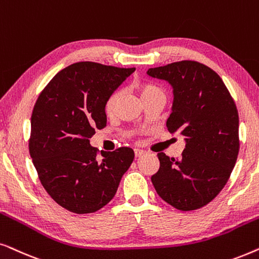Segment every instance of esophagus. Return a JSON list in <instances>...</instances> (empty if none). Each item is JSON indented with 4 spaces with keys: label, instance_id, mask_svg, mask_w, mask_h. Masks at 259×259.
I'll return each instance as SVG.
<instances>
[{
    "label": "esophagus",
    "instance_id": "1",
    "mask_svg": "<svg viewBox=\"0 0 259 259\" xmlns=\"http://www.w3.org/2000/svg\"><path fill=\"white\" fill-rule=\"evenodd\" d=\"M134 151H135V156H136V157L142 156V155H143L144 153H146V151L142 150V149H135Z\"/></svg>",
    "mask_w": 259,
    "mask_h": 259
}]
</instances>
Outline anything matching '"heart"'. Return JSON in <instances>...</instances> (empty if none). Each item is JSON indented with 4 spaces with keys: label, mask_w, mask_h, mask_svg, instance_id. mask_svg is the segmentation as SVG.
<instances>
[{
    "label": "heart",
    "mask_w": 259,
    "mask_h": 259,
    "mask_svg": "<svg viewBox=\"0 0 259 259\" xmlns=\"http://www.w3.org/2000/svg\"><path fill=\"white\" fill-rule=\"evenodd\" d=\"M136 90L142 101L162 92L156 85L150 84V82H139V84L136 85ZM120 97H122V92H120L119 90H116V91H113L112 94L109 95V97L106 98V101L104 103V111L106 115L112 116L113 113L116 112Z\"/></svg>",
    "instance_id": "b5f03b06"
}]
</instances>
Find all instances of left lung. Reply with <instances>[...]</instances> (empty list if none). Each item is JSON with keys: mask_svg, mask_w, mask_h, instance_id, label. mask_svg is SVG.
Segmentation results:
<instances>
[{"mask_svg": "<svg viewBox=\"0 0 259 259\" xmlns=\"http://www.w3.org/2000/svg\"><path fill=\"white\" fill-rule=\"evenodd\" d=\"M147 73L173 86L167 129L186 141L180 158L157 154L160 168L151 182L160 198L177 209L204 207L224 188L236 164L237 106L222 78L198 61H178L149 68Z\"/></svg>", "mask_w": 259, "mask_h": 259, "instance_id": "8db88e82", "label": "left lung"}]
</instances>
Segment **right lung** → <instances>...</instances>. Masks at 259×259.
<instances>
[{"mask_svg": "<svg viewBox=\"0 0 259 259\" xmlns=\"http://www.w3.org/2000/svg\"><path fill=\"white\" fill-rule=\"evenodd\" d=\"M135 67L92 61L58 72L34 105L29 154L41 185L67 211L94 213L111 201L134 161L132 148L101 151L90 144L106 126L104 103Z\"/></svg>", "mask_w": 259, "mask_h": 259, "instance_id": "add662e5", "label": "right lung"}]
</instances>
